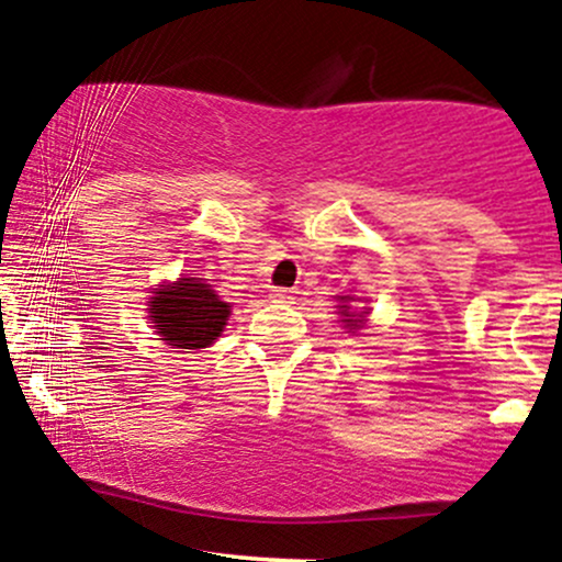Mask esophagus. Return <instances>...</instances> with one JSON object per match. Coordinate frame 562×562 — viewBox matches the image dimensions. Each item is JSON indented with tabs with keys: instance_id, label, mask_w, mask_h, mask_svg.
Returning <instances> with one entry per match:
<instances>
[{
	"instance_id": "1",
	"label": "esophagus",
	"mask_w": 562,
	"mask_h": 562,
	"mask_svg": "<svg viewBox=\"0 0 562 562\" xmlns=\"http://www.w3.org/2000/svg\"><path fill=\"white\" fill-rule=\"evenodd\" d=\"M270 300H273V302H289V300H292V294H289L286 289H273Z\"/></svg>"
}]
</instances>
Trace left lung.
Masks as SVG:
<instances>
[{
  "mask_svg": "<svg viewBox=\"0 0 562 562\" xmlns=\"http://www.w3.org/2000/svg\"><path fill=\"white\" fill-rule=\"evenodd\" d=\"M337 300H339L337 311H339V315H342V324L348 326L352 334H356L358 329H363L366 315H369V311H366V307H356L358 297H350V294H345V297H337Z\"/></svg>",
  "mask_w": 562,
  "mask_h": 562,
  "instance_id": "obj_1",
  "label": "left lung"
}]
</instances>
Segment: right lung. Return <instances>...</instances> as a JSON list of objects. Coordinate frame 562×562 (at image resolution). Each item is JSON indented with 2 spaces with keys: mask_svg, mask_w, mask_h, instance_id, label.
Listing matches in <instances>:
<instances>
[{
  "mask_svg": "<svg viewBox=\"0 0 562 562\" xmlns=\"http://www.w3.org/2000/svg\"><path fill=\"white\" fill-rule=\"evenodd\" d=\"M150 324L172 348L201 350L210 348L228 324L231 302L220 300L212 283L182 276L175 283L164 281L148 305Z\"/></svg>",
  "mask_w": 562,
  "mask_h": 562,
  "instance_id": "obj_1",
  "label": "right lung"
}]
</instances>
